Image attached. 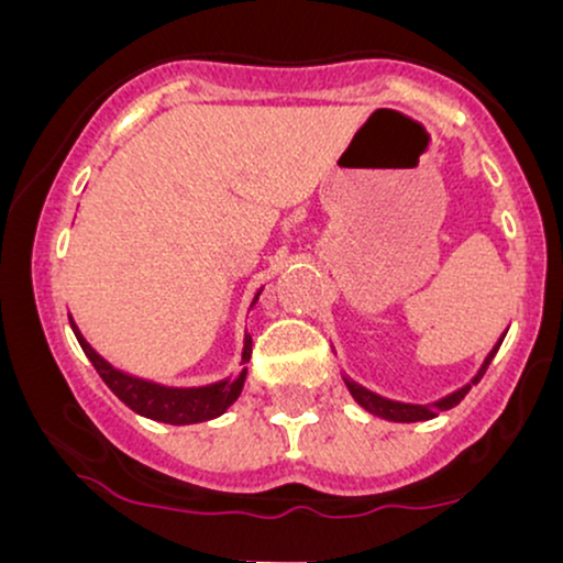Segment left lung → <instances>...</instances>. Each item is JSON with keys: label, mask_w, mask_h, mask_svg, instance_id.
Returning <instances> with one entry per match:
<instances>
[{"label": "left lung", "mask_w": 563, "mask_h": 563, "mask_svg": "<svg viewBox=\"0 0 563 563\" xmlns=\"http://www.w3.org/2000/svg\"><path fill=\"white\" fill-rule=\"evenodd\" d=\"M508 333V331H506ZM506 333L497 339V344L489 349V354L484 357V363L479 365V371L474 373V378L468 380V384H463L461 389L444 394V397L434 399V402H402V399H389V397H380V394L365 389L363 384H357V380H352L344 373V384L349 394L354 397V402H357L363 410L371 412V416L376 418H384V421H391V423H418V421H431V418H437L439 412L450 410V407H455L461 402L463 397L471 391V386L479 384V378L484 376V371H487L489 363H493V357L497 354V349H500L503 339H506Z\"/></svg>", "instance_id": "1"}]
</instances>
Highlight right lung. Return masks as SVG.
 I'll return each mask as SVG.
<instances>
[{"label": "right lung", "instance_id": "right-lung-1", "mask_svg": "<svg viewBox=\"0 0 563 563\" xmlns=\"http://www.w3.org/2000/svg\"><path fill=\"white\" fill-rule=\"evenodd\" d=\"M264 286L256 290L254 299H251V309L256 307L260 301ZM70 328H74L76 339L84 349V354L89 357V363L95 365V371L100 373V378L106 380L108 389H111L115 397L124 402L129 410H134L142 418H151V421L158 423H172V426H190V423H203V421H214V418L222 416V412L230 410V405L241 397L243 384H245V373H249V363L251 357V335L245 331L243 335V352H241V373H230L228 378L214 380V384H203V386H166L158 384V380L151 378H140L132 376V373L119 371V367L108 363L102 354H97L92 344L84 339V333L79 331L74 318L68 314Z\"/></svg>", "mask_w": 563, "mask_h": 563}]
</instances>
